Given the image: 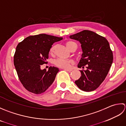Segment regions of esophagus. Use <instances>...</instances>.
<instances>
[{
    "label": "esophagus",
    "instance_id": "34e87169",
    "mask_svg": "<svg viewBox=\"0 0 126 126\" xmlns=\"http://www.w3.org/2000/svg\"><path fill=\"white\" fill-rule=\"evenodd\" d=\"M63 70L66 71H68V72H71L72 71V69H71V68H64Z\"/></svg>",
    "mask_w": 126,
    "mask_h": 126
}]
</instances>
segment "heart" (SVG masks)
I'll list each match as a JSON object with an SVG mask.
<instances>
[{
	"label": "heart",
	"instance_id": "1",
	"mask_svg": "<svg viewBox=\"0 0 126 126\" xmlns=\"http://www.w3.org/2000/svg\"><path fill=\"white\" fill-rule=\"evenodd\" d=\"M73 42L72 41H68L66 42V46L68 48L70 47L71 45L73 43ZM56 48V46L55 45L53 46L50 49L49 53L51 55H53L54 53L55 52V50ZM73 61L70 59H63V58H58L57 59L55 60L54 61V63L55 65L59 67L60 68H69L71 66V64L72 63Z\"/></svg>",
	"mask_w": 126,
	"mask_h": 126
}]
</instances>
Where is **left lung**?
I'll list each match as a JSON object with an SVG mask.
<instances>
[{
    "label": "left lung",
    "mask_w": 126,
    "mask_h": 126,
    "mask_svg": "<svg viewBox=\"0 0 126 126\" xmlns=\"http://www.w3.org/2000/svg\"><path fill=\"white\" fill-rule=\"evenodd\" d=\"M69 37L80 43L83 53L78 67L84 68L86 66L87 68L80 71L81 76L75 83L81 90L94 91L104 81L113 61L109 43L105 37L90 30H84Z\"/></svg>",
    "instance_id": "left-lung-1"
}]
</instances>
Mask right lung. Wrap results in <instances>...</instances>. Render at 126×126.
I'll return each instance as SVG.
<instances>
[{
    "label": "right lung",
    "mask_w": 126,
    "mask_h": 126,
    "mask_svg": "<svg viewBox=\"0 0 126 126\" xmlns=\"http://www.w3.org/2000/svg\"><path fill=\"white\" fill-rule=\"evenodd\" d=\"M63 37L45 34L30 36L18 44L14 55V65L19 80L28 91L35 94L46 91L55 80L59 68L50 66L41 70L46 63L50 49Z\"/></svg>",
    "instance_id": "add662e5"
}]
</instances>
